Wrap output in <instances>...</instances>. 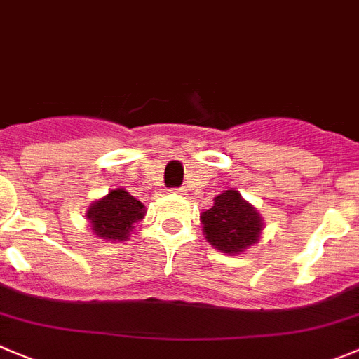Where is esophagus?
<instances>
[{
	"label": "esophagus",
	"instance_id": "1",
	"mask_svg": "<svg viewBox=\"0 0 359 359\" xmlns=\"http://www.w3.org/2000/svg\"><path fill=\"white\" fill-rule=\"evenodd\" d=\"M173 193V195H184V187H172V189H170Z\"/></svg>",
	"mask_w": 359,
	"mask_h": 359
}]
</instances>
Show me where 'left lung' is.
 <instances>
[{
  "instance_id": "8db88e82",
  "label": "left lung",
  "mask_w": 359,
  "mask_h": 359,
  "mask_svg": "<svg viewBox=\"0 0 359 359\" xmlns=\"http://www.w3.org/2000/svg\"><path fill=\"white\" fill-rule=\"evenodd\" d=\"M207 241L223 253H241L255 244L262 230V219L246 203L239 191L229 189L214 198V205L202 214Z\"/></svg>"
}]
</instances>
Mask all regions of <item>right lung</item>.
<instances>
[{
  "mask_svg": "<svg viewBox=\"0 0 359 359\" xmlns=\"http://www.w3.org/2000/svg\"><path fill=\"white\" fill-rule=\"evenodd\" d=\"M86 216L97 237L123 241L129 237L134 223L145 216V209L143 203L126 189H113L108 196L93 203Z\"/></svg>",
  "mask_w": 359,
  "mask_h": 359,
  "instance_id": "add662e5",
  "label": "right lung"
}]
</instances>
